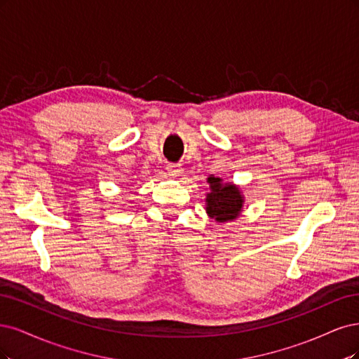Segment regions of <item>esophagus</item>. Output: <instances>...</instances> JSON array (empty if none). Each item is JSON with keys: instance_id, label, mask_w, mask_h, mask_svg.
<instances>
[{"instance_id": "1", "label": "esophagus", "mask_w": 359, "mask_h": 359, "mask_svg": "<svg viewBox=\"0 0 359 359\" xmlns=\"http://www.w3.org/2000/svg\"><path fill=\"white\" fill-rule=\"evenodd\" d=\"M167 171H168V176L170 177H179L182 176V167L177 164H168L167 165Z\"/></svg>"}]
</instances>
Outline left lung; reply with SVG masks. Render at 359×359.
Masks as SVG:
<instances>
[{
    "label": "left lung",
    "instance_id": "1",
    "mask_svg": "<svg viewBox=\"0 0 359 359\" xmlns=\"http://www.w3.org/2000/svg\"><path fill=\"white\" fill-rule=\"evenodd\" d=\"M209 192L205 194V212L217 224L233 222L243 213L245 195L233 182L210 175L207 177Z\"/></svg>",
    "mask_w": 359,
    "mask_h": 359
}]
</instances>
